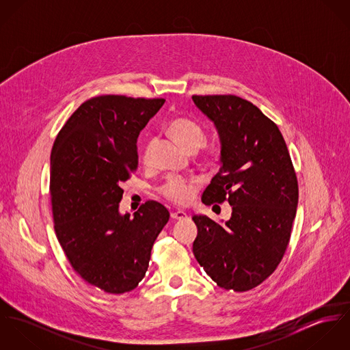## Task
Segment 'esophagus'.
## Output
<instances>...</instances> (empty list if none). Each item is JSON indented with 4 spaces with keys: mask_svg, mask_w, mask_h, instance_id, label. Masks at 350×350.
<instances>
[{
    "mask_svg": "<svg viewBox=\"0 0 350 350\" xmlns=\"http://www.w3.org/2000/svg\"><path fill=\"white\" fill-rule=\"evenodd\" d=\"M171 218L180 221V219L187 218V214L185 211H174V213H171Z\"/></svg>",
    "mask_w": 350,
    "mask_h": 350,
    "instance_id": "34e87169",
    "label": "esophagus"
}]
</instances>
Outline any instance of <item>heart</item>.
Segmentation results:
<instances>
[{"mask_svg":"<svg viewBox=\"0 0 350 350\" xmlns=\"http://www.w3.org/2000/svg\"><path fill=\"white\" fill-rule=\"evenodd\" d=\"M170 133L172 137L189 152H197L204 144L206 135L200 125L186 117H176L170 122ZM150 147L144 153V163L150 161ZM217 154L215 148H208L206 156L214 157ZM200 182L191 178L170 176L159 189V193L163 198L170 200L174 204L185 206L194 198Z\"/></svg>","mask_w":350,"mask_h":350,"instance_id":"heart-1","label":"heart"}]
</instances>
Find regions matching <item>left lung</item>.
<instances>
[{
  "label": "left lung",
  "mask_w": 350,
  "mask_h": 350,
  "mask_svg": "<svg viewBox=\"0 0 350 350\" xmlns=\"http://www.w3.org/2000/svg\"><path fill=\"white\" fill-rule=\"evenodd\" d=\"M221 139V167L202 196L204 204L232 206L219 225L193 215V252L225 290L250 291L273 273L290 243L299 198L298 179L278 125L233 94L193 96Z\"/></svg>",
  "instance_id": "obj_1"
}]
</instances>
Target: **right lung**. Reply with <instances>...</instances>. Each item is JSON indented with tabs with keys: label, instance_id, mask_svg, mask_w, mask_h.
<instances>
[{
	"label": "right lung",
	"instance_id": "obj_1",
	"mask_svg": "<svg viewBox=\"0 0 350 350\" xmlns=\"http://www.w3.org/2000/svg\"><path fill=\"white\" fill-rule=\"evenodd\" d=\"M164 98L100 96L67 120L51 150L53 228L74 271L107 294L135 290L146 276L168 210L147 200L121 215L122 182L137 170V137Z\"/></svg>",
	"mask_w": 350,
	"mask_h": 350
}]
</instances>
